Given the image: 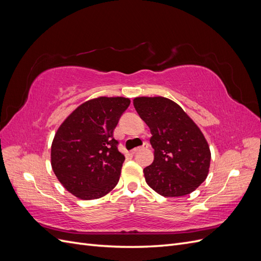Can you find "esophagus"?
Wrapping results in <instances>:
<instances>
[{
	"instance_id": "34e87169",
	"label": "esophagus",
	"mask_w": 261,
	"mask_h": 261,
	"mask_svg": "<svg viewBox=\"0 0 261 261\" xmlns=\"http://www.w3.org/2000/svg\"><path fill=\"white\" fill-rule=\"evenodd\" d=\"M149 147V144L148 143H145L143 144V146H140V147H136V148H134L133 150H132V153H135V152H137L138 150H140V149H145V148H148Z\"/></svg>"
}]
</instances>
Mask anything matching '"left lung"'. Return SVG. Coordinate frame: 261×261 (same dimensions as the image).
Wrapping results in <instances>:
<instances>
[{"mask_svg":"<svg viewBox=\"0 0 261 261\" xmlns=\"http://www.w3.org/2000/svg\"><path fill=\"white\" fill-rule=\"evenodd\" d=\"M134 107L152 135L150 144L154 159L144 169L147 184L163 197L194 192L207 178L211 160L208 143L198 126L168 98H135Z\"/></svg>","mask_w":261,"mask_h":261,"instance_id":"1","label":"left lung"}]
</instances>
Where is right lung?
<instances>
[{
  "label": "right lung",
  "mask_w": 261,
  "mask_h": 261,
  "mask_svg": "<svg viewBox=\"0 0 261 261\" xmlns=\"http://www.w3.org/2000/svg\"><path fill=\"white\" fill-rule=\"evenodd\" d=\"M130 100L99 97L81 105L61 124L51 147L54 174L66 191L98 199L116 186L125 160L113 130Z\"/></svg>",
  "instance_id": "right-lung-1"
}]
</instances>
